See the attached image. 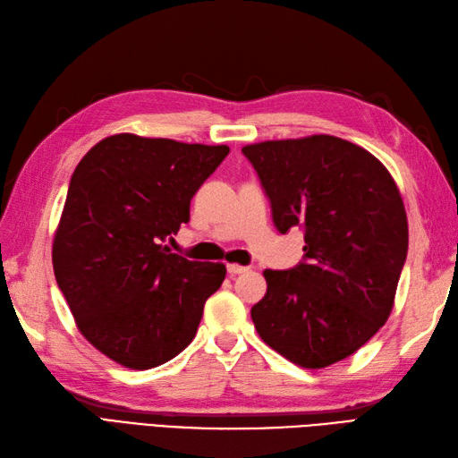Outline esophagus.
<instances>
[{"label":"esophagus","mask_w":458,"mask_h":458,"mask_svg":"<svg viewBox=\"0 0 458 458\" xmlns=\"http://www.w3.org/2000/svg\"><path fill=\"white\" fill-rule=\"evenodd\" d=\"M228 273L230 275H242V273H248L250 267H243V265H238V263H228Z\"/></svg>","instance_id":"1"}]
</instances>
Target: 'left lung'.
I'll list each match as a JSON object with an SVG mask.
<instances>
[{"mask_svg":"<svg viewBox=\"0 0 458 458\" xmlns=\"http://www.w3.org/2000/svg\"><path fill=\"white\" fill-rule=\"evenodd\" d=\"M280 233L303 228L306 261L263 273L251 308L263 343L321 369L354 354L394 306L408 251L401 191L371 152L333 135L245 145Z\"/></svg>","mask_w":458,"mask_h":458,"instance_id":"left-lung-1","label":"left lung"}]
</instances>
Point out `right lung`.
Listing matches in <instances>:
<instances>
[{
  "label": "right lung",
  "instance_id": "1",
  "mask_svg": "<svg viewBox=\"0 0 458 458\" xmlns=\"http://www.w3.org/2000/svg\"><path fill=\"white\" fill-rule=\"evenodd\" d=\"M226 145L117 133L81 158L52 243L54 275L77 329L115 363L150 369L190 346L222 263L170 253L199 187Z\"/></svg>",
  "mask_w": 458,
  "mask_h": 458
}]
</instances>
